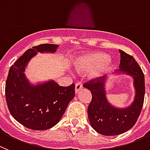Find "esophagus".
Returning <instances> with one entry per match:
<instances>
[{
    "label": "esophagus",
    "instance_id": "obj_1",
    "mask_svg": "<svg viewBox=\"0 0 150 150\" xmlns=\"http://www.w3.org/2000/svg\"><path fill=\"white\" fill-rule=\"evenodd\" d=\"M82 88H83V85L81 84V82H77L75 83V93H78V92L80 91V90H81Z\"/></svg>",
    "mask_w": 150,
    "mask_h": 150
}]
</instances>
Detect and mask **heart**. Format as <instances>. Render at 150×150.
I'll return each instance as SVG.
<instances>
[{"label":"heart","instance_id":"1","mask_svg":"<svg viewBox=\"0 0 150 150\" xmlns=\"http://www.w3.org/2000/svg\"><path fill=\"white\" fill-rule=\"evenodd\" d=\"M110 57L101 52L82 55L75 60V66L80 72H85L94 68L90 73L91 78H99L111 66Z\"/></svg>","mask_w":150,"mask_h":150}]
</instances>
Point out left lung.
<instances>
[{
  "label": "left lung",
  "instance_id": "1",
  "mask_svg": "<svg viewBox=\"0 0 150 150\" xmlns=\"http://www.w3.org/2000/svg\"><path fill=\"white\" fill-rule=\"evenodd\" d=\"M120 69L117 72L131 75L134 79L135 96L134 101L125 108H116L106 98L105 78H97L83 83L90 90L92 100L88 106V117L90 125L98 133L106 136L118 135L132 129L137 122L144 105L145 80L142 69L135 59L122 50Z\"/></svg>",
  "mask_w": 150,
  "mask_h": 150
}]
</instances>
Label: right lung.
I'll return each instance as SVG.
<instances>
[{
    "label": "right lung",
    "mask_w": 150,
    "mask_h": 150,
    "mask_svg": "<svg viewBox=\"0 0 150 150\" xmlns=\"http://www.w3.org/2000/svg\"><path fill=\"white\" fill-rule=\"evenodd\" d=\"M58 45L42 44L27 50L10 67L5 87L8 109L19 123L33 130H46L60 121L75 96V83L61 87L54 81L33 85L25 74L37 53H54Z\"/></svg>",
    "instance_id": "obj_1"
}]
</instances>
